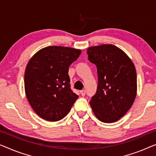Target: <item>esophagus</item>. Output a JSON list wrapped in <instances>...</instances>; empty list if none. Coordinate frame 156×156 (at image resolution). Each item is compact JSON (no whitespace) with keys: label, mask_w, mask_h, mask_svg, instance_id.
Returning <instances> with one entry per match:
<instances>
[{"label":"esophagus","mask_w":156,"mask_h":156,"mask_svg":"<svg viewBox=\"0 0 156 156\" xmlns=\"http://www.w3.org/2000/svg\"><path fill=\"white\" fill-rule=\"evenodd\" d=\"M80 94H81V95L84 96V95H85V93H86V91H85V90H82L80 91Z\"/></svg>","instance_id":"obj_1"}]
</instances>
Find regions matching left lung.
Returning <instances> with one entry per match:
<instances>
[{
  "label": "left lung",
  "mask_w": 156,
  "mask_h": 156,
  "mask_svg": "<svg viewBox=\"0 0 156 156\" xmlns=\"http://www.w3.org/2000/svg\"><path fill=\"white\" fill-rule=\"evenodd\" d=\"M88 60L97 67L98 89L90 104L101 122H117L131 108L136 95V72L129 56L112 44L89 47Z\"/></svg>",
  "instance_id": "obj_1"
}]
</instances>
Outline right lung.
I'll return each mask as SVG.
<instances>
[{
    "label": "right lung",
    "mask_w": 156,
    "mask_h": 156,
    "mask_svg": "<svg viewBox=\"0 0 156 156\" xmlns=\"http://www.w3.org/2000/svg\"><path fill=\"white\" fill-rule=\"evenodd\" d=\"M81 51L73 48L50 46L32 57L25 73V88L34 111L49 122L62 119L78 96L71 89L69 67Z\"/></svg>",
    "instance_id": "add662e5"
}]
</instances>
